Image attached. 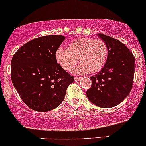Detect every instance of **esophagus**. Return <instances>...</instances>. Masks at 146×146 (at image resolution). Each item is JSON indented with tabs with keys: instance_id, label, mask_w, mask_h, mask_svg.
Returning <instances> with one entry per match:
<instances>
[{
	"instance_id": "34e87169",
	"label": "esophagus",
	"mask_w": 146,
	"mask_h": 146,
	"mask_svg": "<svg viewBox=\"0 0 146 146\" xmlns=\"http://www.w3.org/2000/svg\"><path fill=\"white\" fill-rule=\"evenodd\" d=\"M80 80V77H74V81H79Z\"/></svg>"
}]
</instances>
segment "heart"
Wrapping results in <instances>:
<instances>
[{
  "mask_svg": "<svg viewBox=\"0 0 146 146\" xmlns=\"http://www.w3.org/2000/svg\"><path fill=\"white\" fill-rule=\"evenodd\" d=\"M108 47L102 39L80 37L73 40L66 49H58L55 58L66 71H71L77 63L74 72L77 74L97 73L104 68L108 58Z\"/></svg>",
  "mask_w": 146,
  "mask_h": 146,
  "instance_id": "1",
  "label": "heart"
}]
</instances>
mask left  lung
I'll list each match as a JSON object with an SVG mask.
<instances>
[{
  "label": "left lung",
  "instance_id": "1",
  "mask_svg": "<svg viewBox=\"0 0 146 146\" xmlns=\"http://www.w3.org/2000/svg\"><path fill=\"white\" fill-rule=\"evenodd\" d=\"M108 47V58L101 72L91 77L92 84L86 91L88 98L99 108H110L120 104L132 88L135 57L118 40L97 33Z\"/></svg>",
  "mask_w": 146,
  "mask_h": 146
}]
</instances>
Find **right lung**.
Here are the masks:
<instances>
[{"instance_id": "obj_1", "label": "right lung", "mask_w": 146, "mask_h": 146, "mask_svg": "<svg viewBox=\"0 0 146 146\" xmlns=\"http://www.w3.org/2000/svg\"><path fill=\"white\" fill-rule=\"evenodd\" d=\"M65 37L49 35L23 45L13 55L11 78L23 102L37 112L57 108L65 97L68 86L74 82L58 64L56 51Z\"/></svg>"}]
</instances>
